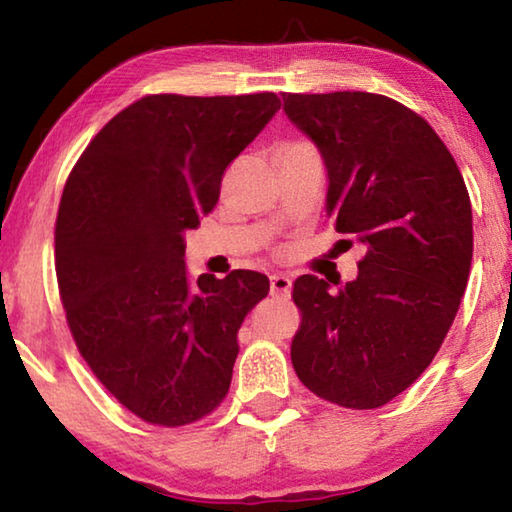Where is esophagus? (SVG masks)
Masks as SVG:
<instances>
[{
	"mask_svg": "<svg viewBox=\"0 0 512 512\" xmlns=\"http://www.w3.org/2000/svg\"><path fill=\"white\" fill-rule=\"evenodd\" d=\"M293 289V280L289 275H271V296L289 298Z\"/></svg>",
	"mask_w": 512,
	"mask_h": 512,
	"instance_id": "34e87169",
	"label": "esophagus"
}]
</instances>
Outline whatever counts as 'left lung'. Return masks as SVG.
I'll return each instance as SVG.
<instances>
[{
	"label": "left lung",
	"mask_w": 512,
	"mask_h": 512,
	"mask_svg": "<svg viewBox=\"0 0 512 512\" xmlns=\"http://www.w3.org/2000/svg\"><path fill=\"white\" fill-rule=\"evenodd\" d=\"M282 99L323 155L336 230L366 246L357 280L336 291L316 275L293 284V368L327 402L377 409L427 370L454 323L472 264L470 196L443 140L402 103L370 92Z\"/></svg>",
	"instance_id": "1"
}]
</instances>
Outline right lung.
I'll return each instance as SVG.
<instances>
[{
    "instance_id": "right-lung-1",
    "label": "right lung",
    "mask_w": 512,
    "mask_h": 512,
    "mask_svg": "<svg viewBox=\"0 0 512 512\" xmlns=\"http://www.w3.org/2000/svg\"><path fill=\"white\" fill-rule=\"evenodd\" d=\"M273 92L151 94L101 128L56 219L67 325L94 375L137 418L180 427L228 393L237 332L268 277L185 266V232L219 201L228 164L280 110Z\"/></svg>"
}]
</instances>
